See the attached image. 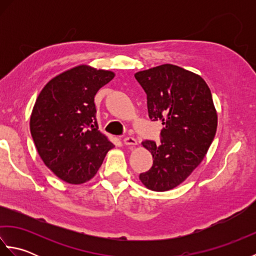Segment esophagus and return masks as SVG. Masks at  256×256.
I'll list each match as a JSON object with an SVG mask.
<instances>
[{
    "label": "esophagus",
    "instance_id": "34e87169",
    "mask_svg": "<svg viewBox=\"0 0 256 256\" xmlns=\"http://www.w3.org/2000/svg\"><path fill=\"white\" fill-rule=\"evenodd\" d=\"M123 142H124V144L126 145V146H135V145H138V140H135L134 138H131V136L125 138L123 140Z\"/></svg>",
    "mask_w": 256,
    "mask_h": 256
}]
</instances>
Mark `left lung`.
Listing matches in <instances>:
<instances>
[{"instance_id":"left-lung-1","label":"left lung","mask_w":256,"mask_h":256,"mask_svg":"<svg viewBox=\"0 0 256 256\" xmlns=\"http://www.w3.org/2000/svg\"><path fill=\"white\" fill-rule=\"evenodd\" d=\"M134 76L148 94L150 118L164 125L160 145L142 143L154 162L140 180L153 192H167L202 162L214 138L218 114L208 84L197 74L165 64Z\"/></svg>"}]
</instances>
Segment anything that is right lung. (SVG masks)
<instances>
[{
    "instance_id": "add662e5",
    "label": "right lung",
    "mask_w": 256,
    "mask_h": 256,
    "mask_svg": "<svg viewBox=\"0 0 256 256\" xmlns=\"http://www.w3.org/2000/svg\"><path fill=\"white\" fill-rule=\"evenodd\" d=\"M113 72L79 64L48 81L32 108L30 128L42 160L70 184L94 177L114 148L98 131L94 96Z\"/></svg>"
}]
</instances>
